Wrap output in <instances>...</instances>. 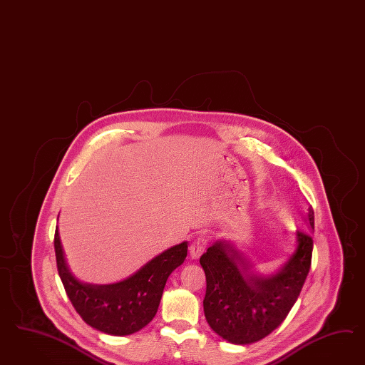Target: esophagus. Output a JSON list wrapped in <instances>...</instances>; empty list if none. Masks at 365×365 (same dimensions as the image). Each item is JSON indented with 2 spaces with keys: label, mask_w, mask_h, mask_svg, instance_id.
Here are the masks:
<instances>
[{
  "label": "esophagus",
  "mask_w": 365,
  "mask_h": 365,
  "mask_svg": "<svg viewBox=\"0 0 365 365\" xmlns=\"http://www.w3.org/2000/svg\"><path fill=\"white\" fill-rule=\"evenodd\" d=\"M206 245H207V242L203 238L194 240L192 243L190 245V255H191V258L197 259L200 255H203L205 250H206Z\"/></svg>",
  "instance_id": "obj_1"
}]
</instances>
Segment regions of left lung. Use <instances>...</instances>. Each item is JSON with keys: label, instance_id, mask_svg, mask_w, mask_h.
I'll use <instances>...</instances> for the list:
<instances>
[{"label": "left lung", "instance_id": "1", "mask_svg": "<svg viewBox=\"0 0 365 365\" xmlns=\"http://www.w3.org/2000/svg\"><path fill=\"white\" fill-rule=\"evenodd\" d=\"M307 222L314 230V211ZM297 247L276 274L258 276L250 261L230 241H217L200 257L206 274L205 317L223 340L238 345L255 343L281 325L297 301L309 273L313 240L297 232Z\"/></svg>", "mask_w": 365, "mask_h": 365}]
</instances>
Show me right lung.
<instances>
[{"label": "right lung", "mask_w": 365, "mask_h": 365, "mask_svg": "<svg viewBox=\"0 0 365 365\" xmlns=\"http://www.w3.org/2000/svg\"><path fill=\"white\" fill-rule=\"evenodd\" d=\"M55 253L66 296L81 319L107 334L127 336L140 331L154 319L167 278L186 259L187 242L167 249L133 276L108 285L81 282L69 272L57 227Z\"/></svg>", "instance_id": "add662e5"}]
</instances>
